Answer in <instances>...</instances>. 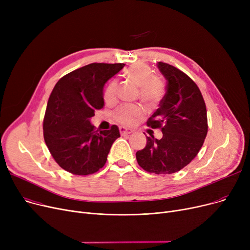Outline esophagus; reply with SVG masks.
<instances>
[{
	"instance_id": "esophagus-1",
	"label": "esophagus",
	"mask_w": 250,
	"mask_h": 250,
	"mask_svg": "<svg viewBox=\"0 0 250 250\" xmlns=\"http://www.w3.org/2000/svg\"><path fill=\"white\" fill-rule=\"evenodd\" d=\"M120 132H121L122 135H129V134L133 133V130L132 129H128V128L125 127V126H121L120 127Z\"/></svg>"
}]
</instances>
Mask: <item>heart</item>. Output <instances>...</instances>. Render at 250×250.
<instances>
[{
  "label": "heart",
  "mask_w": 250,
  "mask_h": 250,
  "mask_svg": "<svg viewBox=\"0 0 250 250\" xmlns=\"http://www.w3.org/2000/svg\"><path fill=\"white\" fill-rule=\"evenodd\" d=\"M125 76L140 87L139 94L143 102L148 105L158 103L164 94V84L159 78L154 77L152 70L146 64H138L129 68L125 72ZM117 82L111 79L104 88L103 97L106 102L114 99L116 93ZM142 109L135 105H126L118 108L114 116L117 122L125 125H133L142 116Z\"/></svg>",
  "instance_id": "obj_1"
}]
</instances>
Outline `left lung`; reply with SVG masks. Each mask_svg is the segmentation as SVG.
I'll list each match as a JSON object with an SVG mask.
<instances>
[{
  "label": "left lung",
  "mask_w": 250,
  "mask_h": 250,
  "mask_svg": "<svg viewBox=\"0 0 250 250\" xmlns=\"http://www.w3.org/2000/svg\"><path fill=\"white\" fill-rule=\"evenodd\" d=\"M166 79V93L147 125L161 128L160 140L147 137V145L136 153L139 165L155 174L179 171L198 155L208 133L207 108L199 87L173 65L158 62Z\"/></svg>",
  "instance_id": "1"
}]
</instances>
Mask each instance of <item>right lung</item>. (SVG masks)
I'll return each mask as SVG.
<instances>
[{
	"label": "right lung",
	"instance_id": "right-lung-1",
	"mask_svg": "<svg viewBox=\"0 0 250 250\" xmlns=\"http://www.w3.org/2000/svg\"><path fill=\"white\" fill-rule=\"evenodd\" d=\"M125 63L93 62L60 79L49 96L43 137L56 162L76 175L97 172L107 160L117 125L95 130L90 120L104 105V85Z\"/></svg>",
	"mask_w": 250,
	"mask_h": 250
}]
</instances>
